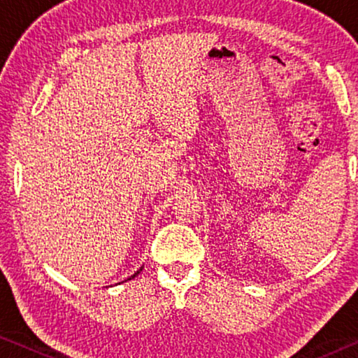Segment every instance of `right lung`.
I'll list each match as a JSON object with an SVG mask.
<instances>
[{
    "label": "right lung",
    "instance_id": "add662e5",
    "mask_svg": "<svg viewBox=\"0 0 358 358\" xmlns=\"http://www.w3.org/2000/svg\"><path fill=\"white\" fill-rule=\"evenodd\" d=\"M141 268H143V267H140V268H138V271H136V272L134 273V275H130L129 278H127V280H131V278H135L136 275H138V273H140V271H141ZM127 280H125V282H127Z\"/></svg>",
    "mask_w": 358,
    "mask_h": 358
}]
</instances>
